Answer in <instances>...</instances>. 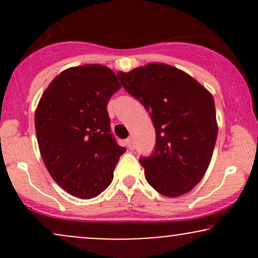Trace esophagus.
Listing matches in <instances>:
<instances>
[{"mask_svg": "<svg viewBox=\"0 0 258 258\" xmlns=\"http://www.w3.org/2000/svg\"><path fill=\"white\" fill-rule=\"evenodd\" d=\"M127 147H128L131 150L135 149V142H133L132 138L127 139Z\"/></svg>", "mask_w": 258, "mask_h": 258, "instance_id": "34e87169", "label": "esophagus"}]
</instances>
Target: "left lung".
Segmentation results:
<instances>
[{
  "label": "left lung",
  "instance_id": "8db88e82",
  "mask_svg": "<svg viewBox=\"0 0 258 258\" xmlns=\"http://www.w3.org/2000/svg\"><path fill=\"white\" fill-rule=\"evenodd\" d=\"M123 88L150 112L155 152L142 158L146 179L160 194L190 191L209 168L217 138L214 97L190 75L165 63L117 73Z\"/></svg>",
  "mask_w": 258,
  "mask_h": 258
}]
</instances>
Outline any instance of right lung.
Masks as SVG:
<instances>
[{
	"label": "right lung",
	"mask_w": 258,
	"mask_h": 258,
	"mask_svg": "<svg viewBox=\"0 0 258 258\" xmlns=\"http://www.w3.org/2000/svg\"><path fill=\"white\" fill-rule=\"evenodd\" d=\"M120 88L105 65H80L55 76L37 104L35 127L44 166L59 186L79 199L105 190L126 152L111 136L106 110Z\"/></svg>",
	"instance_id": "1"
}]
</instances>
